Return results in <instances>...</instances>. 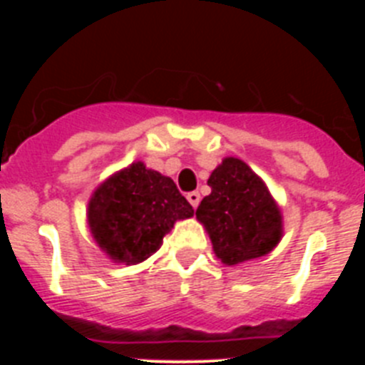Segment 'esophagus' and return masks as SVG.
<instances>
[{
  "label": "esophagus",
  "instance_id": "esophagus-1",
  "mask_svg": "<svg viewBox=\"0 0 365 365\" xmlns=\"http://www.w3.org/2000/svg\"><path fill=\"white\" fill-rule=\"evenodd\" d=\"M186 199H188L190 205L193 206V210H195V208H197V205H199V201H201V195H199L197 192H190L188 195H186Z\"/></svg>",
  "mask_w": 365,
  "mask_h": 365
}]
</instances>
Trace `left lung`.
Segmentation results:
<instances>
[{
	"mask_svg": "<svg viewBox=\"0 0 365 365\" xmlns=\"http://www.w3.org/2000/svg\"><path fill=\"white\" fill-rule=\"evenodd\" d=\"M208 186L212 193L202 199L195 215L225 265L267 256L278 247L283 237L282 210L265 180L247 163L225 157Z\"/></svg>",
	"mask_w": 365,
	"mask_h": 365,
	"instance_id": "obj_1",
	"label": "left lung"
}]
</instances>
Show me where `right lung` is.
<instances>
[{
	"mask_svg": "<svg viewBox=\"0 0 365 365\" xmlns=\"http://www.w3.org/2000/svg\"><path fill=\"white\" fill-rule=\"evenodd\" d=\"M192 215L175 182L143 160L109 175L87 202L93 240L109 259L124 265L146 261L173 225Z\"/></svg>",
	"mask_w": 365,
	"mask_h": 365,
	"instance_id": "obj_1",
	"label": "right lung"
}]
</instances>
